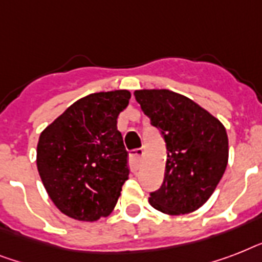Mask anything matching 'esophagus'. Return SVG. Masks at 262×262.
<instances>
[{
  "instance_id": "obj_1",
  "label": "esophagus",
  "mask_w": 262,
  "mask_h": 262,
  "mask_svg": "<svg viewBox=\"0 0 262 262\" xmlns=\"http://www.w3.org/2000/svg\"><path fill=\"white\" fill-rule=\"evenodd\" d=\"M144 156V149H135V151H132L130 154V168L133 171H137L140 167V163H141V159H143Z\"/></svg>"
}]
</instances>
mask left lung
<instances>
[{
    "label": "left lung",
    "mask_w": 262,
    "mask_h": 262,
    "mask_svg": "<svg viewBox=\"0 0 262 262\" xmlns=\"http://www.w3.org/2000/svg\"><path fill=\"white\" fill-rule=\"evenodd\" d=\"M135 96L167 148L163 183L149 194V204L167 215L199 209L227 167L228 137L223 123L172 91L139 90Z\"/></svg>",
    "instance_id": "left-lung-1"
}]
</instances>
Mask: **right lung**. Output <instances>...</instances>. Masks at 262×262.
<instances>
[{"label":"right lung","instance_id":"add662e5","mask_svg":"<svg viewBox=\"0 0 262 262\" xmlns=\"http://www.w3.org/2000/svg\"><path fill=\"white\" fill-rule=\"evenodd\" d=\"M129 99L126 90L88 95L39 136V175L63 215L95 222L114 209L129 177L127 152L117 129V118Z\"/></svg>","mask_w":262,"mask_h":262}]
</instances>
